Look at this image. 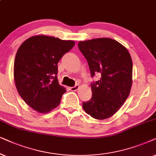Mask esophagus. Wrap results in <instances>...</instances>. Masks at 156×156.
<instances>
[{
    "label": "esophagus",
    "mask_w": 156,
    "mask_h": 156,
    "mask_svg": "<svg viewBox=\"0 0 156 156\" xmlns=\"http://www.w3.org/2000/svg\"><path fill=\"white\" fill-rule=\"evenodd\" d=\"M78 88H79V86H78V85H76V86H73V87H70V90H72V91H76V90H78Z\"/></svg>",
    "instance_id": "34e87169"
}]
</instances>
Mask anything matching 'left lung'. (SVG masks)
I'll return each instance as SVG.
<instances>
[{"label": "left lung", "mask_w": 156, "mask_h": 156, "mask_svg": "<svg viewBox=\"0 0 156 156\" xmlns=\"http://www.w3.org/2000/svg\"><path fill=\"white\" fill-rule=\"evenodd\" d=\"M78 48L87 59L91 76L101 78L91 84L92 98L83 108L98 120L113 116L130 94L133 83V62L126 47L113 39L100 38L80 41Z\"/></svg>", "instance_id": "1"}]
</instances>
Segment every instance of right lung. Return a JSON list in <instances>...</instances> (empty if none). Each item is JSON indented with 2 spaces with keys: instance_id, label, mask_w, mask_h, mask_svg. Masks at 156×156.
Here are the masks:
<instances>
[{
  "instance_id": "1",
  "label": "right lung",
  "mask_w": 156,
  "mask_h": 156,
  "mask_svg": "<svg viewBox=\"0 0 156 156\" xmlns=\"http://www.w3.org/2000/svg\"><path fill=\"white\" fill-rule=\"evenodd\" d=\"M74 45L73 41L38 35L18 48L13 70L16 89L26 104L38 113H47L59 105L66 90L58 83V63Z\"/></svg>"
}]
</instances>
